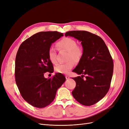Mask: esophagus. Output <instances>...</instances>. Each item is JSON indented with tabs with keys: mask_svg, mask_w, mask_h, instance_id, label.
<instances>
[{
	"mask_svg": "<svg viewBox=\"0 0 129 129\" xmlns=\"http://www.w3.org/2000/svg\"><path fill=\"white\" fill-rule=\"evenodd\" d=\"M65 77H66V79H69V78H70V77L69 75H66Z\"/></svg>",
	"mask_w": 129,
	"mask_h": 129,
	"instance_id": "obj_1",
	"label": "esophagus"
}]
</instances>
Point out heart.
<instances>
[{"instance_id":"obj_1","label":"heart","mask_w":129,"mask_h":129,"mask_svg":"<svg viewBox=\"0 0 129 129\" xmlns=\"http://www.w3.org/2000/svg\"><path fill=\"white\" fill-rule=\"evenodd\" d=\"M77 44L75 40L69 37L64 38L57 43L56 45L59 50L68 51L67 59L69 60L65 63L57 64L55 67L56 72L64 74H68L74 66V62L72 60L78 63L82 59L84 54V50L82 46ZM48 55L50 60L53 63L55 64L57 62L56 51L53 47L49 49Z\"/></svg>"}]
</instances>
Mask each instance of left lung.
Returning a JSON list of instances; mask_svg holds the SVG:
<instances>
[{"label": "left lung", "mask_w": 129, "mask_h": 129, "mask_svg": "<svg viewBox=\"0 0 129 129\" xmlns=\"http://www.w3.org/2000/svg\"><path fill=\"white\" fill-rule=\"evenodd\" d=\"M65 36L78 40L84 50L83 57L73 71L82 75L73 78L76 82L73 96L80 104L93 105L103 99L110 88L113 62L109 51L102 39L89 32L71 31Z\"/></svg>", "instance_id": "obj_1"}]
</instances>
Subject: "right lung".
I'll list each match as a JSON object with an SVG mask.
<instances>
[{
	"label": "right lung",
	"mask_w": 129,
	"mask_h": 129,
	"mask_svg": "<svg viewBox=\"0 0 129 129\" xmlns=\"http://www.w3.org/2000/svg\"><path fill=\"white\" fill-rule=\"evenodd\" d=\"M63 36L57 31L40 32L20 45L15 60V79L23 98L39 108L49 106L55 99L57 89L66 80L62 74L45 78L44 73H53L48 52L53 43Z\"/></svg>",
	"instance_id": "right-lung-1"
}]
</instances>
